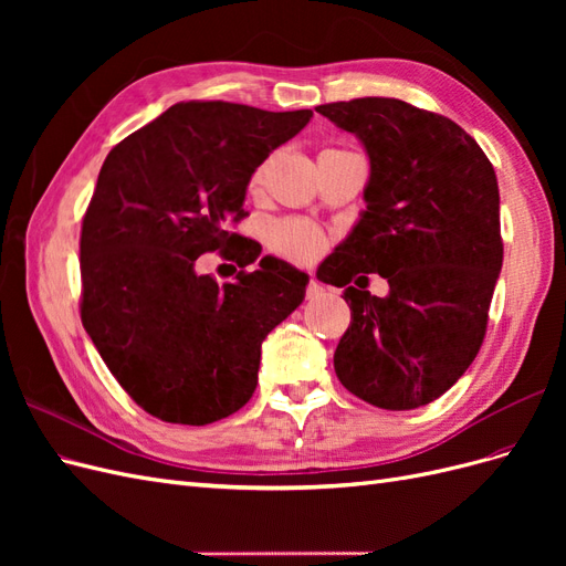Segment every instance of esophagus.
<instances>
[{
  "label": "esophagus",
  "mask_w": 566,
  "mask_h": 566,
  "mask_svg": "<svg viewBox=\"0 0 566 566\" xmlns=\"http://www.w3.org/2000/svg\"><path fill=\"white\" fill-rule=\"evenodd\" d=\"M323 293H325V287L316 279H312L310 285H306V297L310 300H318Z\"/></svg>",
  "instance_id": "obj_1"
}]
</instances>
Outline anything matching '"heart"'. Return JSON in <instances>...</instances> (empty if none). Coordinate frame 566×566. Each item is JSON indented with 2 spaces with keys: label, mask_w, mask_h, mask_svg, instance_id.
Returning <instances> with one entry per match:
<instances>
[{
  "label": "heart",
  "mask_w": 566,
  "mask_h": 566,
  "mask_svg": "<svg viewBox=\"0 0 566 566\" xmlns=\"http://www.w3.org/2000/svg\"><path fill=\"white\" fill-rule=\"evenodd\" d=\"M260 179H262V169H256L252 177V186L260 184ZM269 243L273 250L285 254L287 260L312 262L314 256H318V252L323 250L325 238L314 224H310V221L283 219L269 229Z\"/></svg>",
  "instance_id": "1"
}]
</instances>
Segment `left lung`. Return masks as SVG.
<instances>
[{"mask_svg":"<svg viewBox=\"0 0 566 566\" xmlns=\"http://www.w3.org/2000/svg\"><path fill=\"white\" fill-rule=\"evenodd\" d=\"M316 113L354 134L370 163L366 208L316 271L323 283H354L335 373L373 406L420 408L482 347L503 266L499 181L465 129L406 101L366 96ZM368 272L388 279L385 298L365 290Z\"/></svg>","mask_w":566,"mask_h":566,"instance_id":"1","label":"left lung"}]
</instances>
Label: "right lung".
Returning <instances> with one entry per match:
<instances>
[{"label": "right lung", "mask_w": 566, "mask_h": 566, "mask_svg": "<svg viewBox=\"0 0 566 566\" xmlns=\"http://www.w3.org/2000/svg\"><path fill=\"white\" fill-rule=\"evenodd\" d=\"M312 117L188 101L108 153L82 221V323L150 416L208 424L250 401L262 342L302 304L310 276L266 254L219 286L195 262L227 247L255 261L262 248L227 227L245 217L254 169Z\"/></svg>", "instance_id": "add662e5"}]
</instances>
